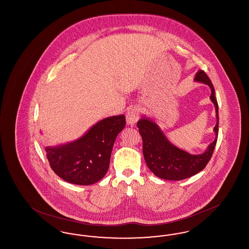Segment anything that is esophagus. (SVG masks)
Listing matches in <instances>:
<instances>
[{
  "instance_id": "esophagus-1",
  "label": "esophagus",
  "mask_w": 249,
  "mask_h": 249,
  "mask_svg": "<svg viewBox=\"0 0 249 249\" xmlns=\"http://www.w3.org/2000/svg\"><path fill=\"white\" fill-rule=\"evenodd\" d=\"M140 118V111L137 107H132L128 110L126 114V120L128 125L135 124Z\"/></svg>"
}]
</instances>
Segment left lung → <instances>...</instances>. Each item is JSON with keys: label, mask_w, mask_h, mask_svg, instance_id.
<instances>
[{"label": "left lung", "mask_w": 249, "mask_h": 249, "mask_svg": "<svg viewBox=\"0 0 249 249\" xmlns=\"http://www.w3.org/2000/svg\"><path fill=\"white\" fill-rule=\"evenodd\" d=\"M194 80L208 85L212 90L210 98L215 107L217 119L213 128L215 139L203 154L191 155L169 142L152 120L145 118L140 119L137 122V127L142 136V154L146 165L158 178L166 180H182L190 178L203 170L212 158L218 135V105L214 97L213 84L205 71H198Z\"/></svg>", "instance_id": "obj_1"}]
</instances>
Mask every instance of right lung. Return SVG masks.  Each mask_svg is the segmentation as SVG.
I'll return each mask as SVG.
<instances>
[{"label":"right lung","mask_w":249,"mask_h":249,"mask_svg":"<svg viewBox=\"0 0 249 249\" xmlns=\"http://www.w3.org/2000/svg\"><path fill=\"white\" fill-rule=\"evenodd\" d=\"M124 115L99 121L83 137L64 145L46 147L56 175L75 185H91L106 176L115 140L124 129Z\"/></svg>","instance_id":"right-lung-1"}]
</instances>
